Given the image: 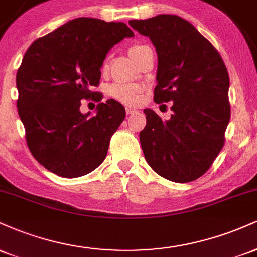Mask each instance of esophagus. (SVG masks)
Instances as JSON below:
<instances>
[{
    "mask_svg": "<svg viewBox=\"0 0 257 257\" xmlns=\"http://www.w3.org/2000/svg\"><path fill=\"white\" fill-rule=\"evenodd\" d=\"M125 112H126V114H133V113H135V112H137V110H134V108H131V107H126Z\"/></svg>",
    "mask_w": 257,
    "mask_h": 257,
    "instance_id": "esophagus-1",
    "label": "esophagus"
}]
</instances>
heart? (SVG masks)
<instances>
[{
  "mask_svg": "<svg viewBox=\"0 0 257 257\" xmlns=\"http://www.w3.org/2000/svg\"><path fill=\"white\" fill-rule=\"evenodd\" d=\"M146 46L141 44H135L129 48V55L134 61H137L139 53L143 51ZM143 90V87L140 84L135 83H118L112 85L110 93L114 99L118 100L122 104L125 105H137L140 100V93Z\"/></svg>",
  "mask_w": 257,
  "mask_h": 257,
  "instance_id": "heart-1",
  "label": "heart"
}]
</instances>
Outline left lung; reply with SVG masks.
Here are the masks:
<instances>
[{"instance_id": "1", "label": "left lung", "mask_w": 257, "mask_h": 257, "mask_svg": "<svg viewBox=\"0 0 257 257\" xmlns=\"http://www.w3.org/2000/svg\"><path fill=\"white\" fill-rule=\"evenodd\" d=\"M150 37L158 57L156 104L173 101L170 119L146 108L140 143L149 166L162 178L190 182L217 157L229 122V77L219 52L181 17L159 14L129 20Z\"/></svg>"}]
</instances>
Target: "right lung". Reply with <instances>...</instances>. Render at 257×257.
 I'll return each mask as SVG.
<instances>
[{
  "mask_svg": "<svg viewBox=\"0 0 257 257\" xmlns=\"http://www.w3.org/2000/svg\"><path fill=\"white\" fill-rule=\"evenodd\" d=\"M134 32L124 23L76 18L37 38L17 72L18 113L29 150L41 166L63 178H79L104 162L110 139L125 118L110 99L83 114L81 100L100 101L91 91L108 51Z\"/></svg>",
  "mask_w": 257,
  "mask_h": 257,
  "instance_id": "1",
  "label": "right lung"
}]
</instances>
